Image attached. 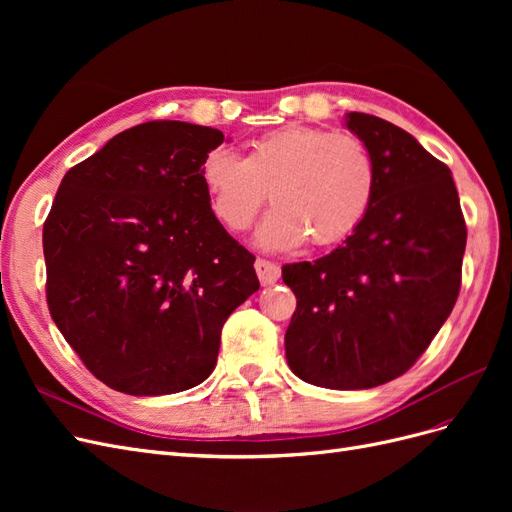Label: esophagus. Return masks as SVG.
Returning <instances> with one entry per match:
<instances>
[{"mask_svg": "<svg viewBox=\"0 0 512 512\" xmlns=\"http://www.w3.org/2000/svg\"><path fill=\"white\" fill-rule=\"evenodd\" d=\"M254 267H256L258 280H260V284H262V286H271V284H275L277 280H280V275H282L280 267H277L275 262L265 260V258H258Z\"/></svg>", "mask_w": 512, "mask_h": 512, "instance_id": "esophagus-1", "label": "esophagus"}]
</instances>
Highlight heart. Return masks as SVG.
I'll return each mask as SVG.
<instances>
[{
  "label": "heart",
  "instance_id": "heart-1",
  "mask_svg": "<svg viewBox=\"0 0 512 512\" xmlns=\"http://www.w3.org/2000/svg\"><path fill=\"white\" fill-rule=\"evenodd\" d=\"M200 179L211 211L228 230L250 228L258 211L277 205L258 226L265 250H290L307 239L318 247L348 239L374 205L378 168L359 136L312 126H288L258 136L239 158L211 149Z\"/></svg>",
  "mask_w": 512,
  "mask_h": 512
}]
</instances>
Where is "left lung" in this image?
Segmentation results:
<instances>
[{"label":"left lung","mask_w":512,"mask_h":512,"mask_svg":"<svg viewBox=\"0 0 512 512\" xmlns=\"http://www.w3.org/2000/svg\"><path fill=\"white\" fill-rule=\"evenodd\" d=\"M346 126L376 160L374 205L331 254L282 267L297 297L288 365L337 391L371 389L416 363L453 312L468 237L451 168L391 121L348 113Z\"/></svg>","instance_id":"left-lung-1"}]
</instances>
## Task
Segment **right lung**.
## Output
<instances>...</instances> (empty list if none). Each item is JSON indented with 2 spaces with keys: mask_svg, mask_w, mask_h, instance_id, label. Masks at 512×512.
Returning <instances> with one entry per match:
<instances>
[{
  "mask_svg": "<svg viewBox=\"0 0 512 512\" xmlns=\"http://www.w3.org/2000/svg\"><path fill=\"white\" fill-rule=\"evenodd\" d=\"M215 128L147 121L61 179L42 230L46 303L106 386L136 397L209 378L226 318L258 290L254 256L200 179Z\"/></svg>",
  "mask_w": 512,
  "mask_h": 512,
  "instance_id": "1",
  "label": "right lung"
}]
</instances>
